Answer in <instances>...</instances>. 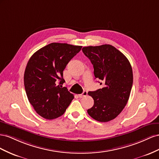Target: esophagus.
<instances>
[{"mask_svg": "<svg viewBox=\"0 0 159 159\" xmlns=\"http://www.w3.org/2000/svg\"><path fill=\"white\" fill-rule=\"evenodd\" d=\"M87 90H84L83 93L82 94H79L78 96H79V98H82V97H83L84 96H87Z\"/></svg>", "mask_w": 159, "mask_h": 159, "instance_id": "1", "label": "esophagus"}]
</instances>
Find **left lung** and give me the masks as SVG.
Wrapping results in <instances>:
<instances>
[{
    "label": "left lung",
    "instance_id": "left-lung-1",
    "mask_svg": "<svg viewBox=\"0 0 159 159\" xmlns=\"http://www.w3.org/2000/svg\"><path fill=\"white\" fill-rule=\"evenodd\" d=\"M82 51L93 65L95 79L105 83L103 88L88 93L94 99L88 114L99 122L110 121L129 101L133 82L132 67L127 58L110 44L85 47Z\"/></svg>",
    "mask_w": 159,
    "mask_h": 159
}]
</instances>
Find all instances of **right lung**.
Returning <instances> with one entry per match:
<instances>
[{
  "label": "right lung",
  "mask_w": 159,
  "mask_h": 159,
  "mask_svg": "<svg viewBox=\"0 0 159 159\" xmlns=\"http://www.w3.org/2000/svg\"><path fill=\"white\" fill-rule=\"evenodd\" d=\"M81 48L52 43L34 52L28 61L24 75L26 96L44 119L52 120L62 115L74 98L61 85L65 82L63 70Z\"/></svg>",
  "instance_id": "1"
}]
</instances>
